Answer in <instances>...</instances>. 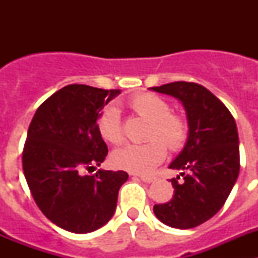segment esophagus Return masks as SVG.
<instances>
[{"label": "esophagus", "instance_id": "1", "mask_svg": "<svg viewBox=\"0 0 258 258\" xmlns=\"http://www.w3.org/2000/svg\"><path fill=\"white\" fill-rule=\"evenodd\" d=\"M137 178L141 179V181H143V182H146V183H151V182L155 179L154 177H151V175H138Z\"/></svg>", "mask_w": 258, "mask_h": 258}]
</instances>
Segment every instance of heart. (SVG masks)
Masks as SVG:
<instances>
[{
    "label": "heart",
    "mask_w": 258,
    "mask_h": 258,
    "mask_svg": "<svg viewBox=\"0 0 258 258\" xmlns=\"http://www.w3.org/2000/svg\"><path fill=\"white\" fill-rule=\"evenodd\" d=\"M127 106L134 113L149 121L146 138L150 141L116 150L111 159L116 168L145 174L154 170L165 159V145L172 151H177L184 145L187 124L181 116L170 112L165 99L152 93L133 95L127 101ZM97 127L99 136L111 145H120L124 141L121 118L116 107L109 106L102 111Z\"/></svg>",
    "instance_id": "obj_1"
}]
</instances>
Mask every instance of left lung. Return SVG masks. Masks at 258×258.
<instances>
[{"instance_id":"8db88e82","label":"left lung","mask_w":258,"mask_h":258,"mask_svg":"<svg viewBox=\"0 0 258 258\" xmlns=\"http://www.w3.org/2000/svg\"><path fill=\"white\" fill-rule=\"evenodd\" d=\"M150 90L170 95L184 107L188 136L183 150L170 163L183 181L172 178L170 202L154 206L163 223L175 229L199 226L217 213L239 175V137L235 120L214 94L195 83L177 81Z\"/></svg>"}]
</instances>
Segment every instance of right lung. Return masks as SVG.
<instances>
[{
  "label": "right lung",
  "instance_id": "right-lung-1",
  "mask_svg": "<svg viewBox=\"0 0 258 258\" xmlns=\"http://www.w3.org/2000/svg\"><path fill=\"white\" fill-rule=\"evenodd\" d=\"M118 94V89L67 85L38 107L28 127L23 150L27 183L41 212L67 231L85 234L106 225L129 177L122 170L85 174L106 159L97 121Z\"/></svg>",
  "mask_w": 258,
  "mask_h": 258
}]
</instances>
